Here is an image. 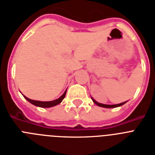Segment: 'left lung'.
<instances>
[{"mask_svg": "<svg viewBox=\"0 0 155 155\" xmlns=\"http://www.w3.org/2000/svg\"><path fill=\"white\" fill-rule=\"evenodd\" d=\"M91 99H92V101L95 103L96 105H98V106L99 107H106V108H114V107H120L122 106V105H123V104H125L126 102H124V103H122V104H114V105H107V104H99V103H98V102H96L94 99H92L91 98Z\"/></svg>", "mask_w": 155, "mask_h": 155, "instance_id": "obj_1", "label": "left lung"}]
</instances>
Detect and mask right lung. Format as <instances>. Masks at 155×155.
I'll return each mask as SVG.
<instances>
[{"mask_svg":"<svg viewBox=\"0 0 155 155\" xmlns=\"http://www.w3.org/2000/svg\"><path fill=\"white\" fill-rule=\"evenodd\" d=\"M66 91H65V92L64 93V94H63V95H61V96H60L59 99H56V100H53V101H48V102L36 101V100H32V99H28V98H27L26 96H25V95H24V97L27 99L28 101L30 102L31 104H33V105H35V106H36V107H51L56 106V105L60 104V103L62 102V100L64 99V97H65Z\"/></svg>","mask_w":155,"mask_h":155,"instance_id":"1","label":"right lung"}]
</instances>
